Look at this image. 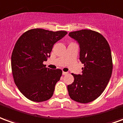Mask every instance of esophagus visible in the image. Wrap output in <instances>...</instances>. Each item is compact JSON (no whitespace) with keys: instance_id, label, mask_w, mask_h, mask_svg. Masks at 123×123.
<instances>
[{"instance_id":"esophagus-1","label":"esophagus","mask_w":123,"mask_h":123,"mask_svg":"<svg viewBox=\"0 0 123 123\" xmlns=\"http://www.w3.org/2000/svg\"><path fill=\"white\" fill-rule=\"evenodd\" d=\"M62 74H63V75H67L68 73V72H66V71H63V73H62Z\"/></svg>"}]
</instances>
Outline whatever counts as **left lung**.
<instances>
[{
    "label": "left lung",
    "instance_id": "left-lung-1",
    "mask_svg": "<svg viewBox=\"0 0 123 123\" xmlns=\"http://www.w3.org/2000/svg\"><path fill=\"white\" fill-rule=\"evenodd\" d=\"M80 44V60L84 64L82 74L74 75L68 85L71 99L81 103L95 100L104 91L111 77L113 61L109 44L100 33L81 30L69 33Z\"/></svg>",
    "mask_w": 123,
    "mask_h": 123
}]
</instances>
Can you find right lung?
<instances>
[{"label":"right lung","instance_id":"right-lung-1","mask_svg":"<svg viewBox=\"0 0 123 123\" xmlns=\"http://www.w3.org/2000/svg\"><path fill=\"white\" fill-rule=\"evenodd\" d=\"M67 34L34 28L18 38L11 56V67L14 83L27 99L42 102L52 97L62 71L47 68L43 62L50 57L54 43Z\"/></svg>","mask_w":123,"mask_h":123}]
</instances>
